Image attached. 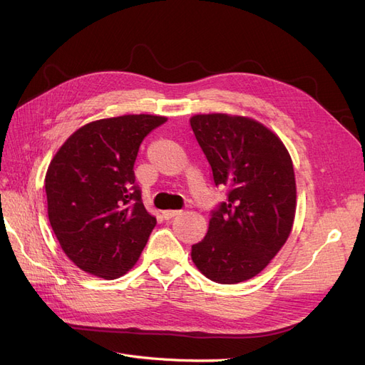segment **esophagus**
Listing matches in <instances>:
<instances>
[{"label":"esophagus","mask_w":365,"mask_h":365,"mask_svg":"<svg viewBox=\"0 0 365 365\" xmlns=\"http://www.w3.org/2000/svg\"><path fill=\"white\" fill-rule=\"evenodd\" d=\"M181 212L180 210H164L163 212V217L168 220V219H172V217H175V216H178Z\"/></svg>","instance_id":"34e87169"}]
</instances>
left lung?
<instances>
[{
	"mask_svg": "<svg viewBox=\"0 0 365 365\" xmlns=\"http://www.w3.org/2000/svg\"><path fill=\"white\" fill-rule=\"evenodd\" d=\"M193 134L227 201L210 217L192 260L207 279L245 282L267 268L289 237L295 216V175L282 140L259 121L228 114L190 118Z\"/></svg>",
	"mask_w": 365,
	"mask_h": 365,
	"instance_id": "1",
	"label": "left lung"
}]
</instances>
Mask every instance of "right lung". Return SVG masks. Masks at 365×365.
<instances>
[{
	"label": "right lung",
	"instance_id": "right-lung-1",
	"mask_svg": "<svg viewBox=\"0 0 365 365\" xmlns=\"http://www.w3.org/2000/svg\"><path fill=\"white\" fill-rule=\"evenodd\" d=\"M168 118L121 115L77 129L46 175L50 225L82 271L114 280L137 263L157 219L135 184L141 141Z\"/></svg>",
	"mask_w": 365,
	"mask_h": 365
}]
</instances>
